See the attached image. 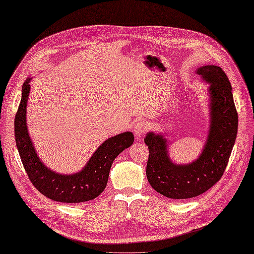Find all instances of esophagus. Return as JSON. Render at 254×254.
<instances>
[{"label":"esophagus","mask_w":254,"mask_h":254,"mask_svg":"<svg viewBox=\"0 0 254 254\" xmlns=\"http://www.w3.org/2000/svg\"><path fill=\"white\" fill-rule=\"evenodd\" d=\"M148 129H149V127L147 125V123H144V122H137L132 127L133 133L137 139H140L143 134L148 131Z\"/></svg>","instance_id":"1"}]
</instances>
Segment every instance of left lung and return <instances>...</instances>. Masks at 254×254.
<instances>
[{"mask_svg": "<svg viewBox=\"0 0 254 254\" xmlns=\"http://www.w3.org/2000/svg\"><path fill=\"white\" fill-rule=\"evenodd\" d=\"M210 84V129L205 149L196 161L178 165L169 159L168 144L161 134L149 132L147 179L158 193L169 198H192L205 193L221 179L238 132V113L228 76L220 66L205 65L197 70Z\"/></svg>", "mask_w": 254, "mask_h": 254, "instance_id": "obj_1", "label": "left lung"}]
</instances>
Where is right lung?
Instances as JSON below:
<instances>
[{
    "label": "right lung",
    "instance_id": "obj_1",
    "mask_svg": "<svg viewBox=\"0 0 254 254\" xmlns=\"http://www.w3.org/2000/svg\"><path fill=\"white\" fill-rule=\"evenodd\" d=\"M27 79L22 87V100L15 115V141L20 160L30 182L39 192L61 203H83L97 197L105 190L110 170L115 158L133 142L131 132H123L103 142L85 168L72 175L55 173L40 161L35 152L26 126V106L29 94Z\"/></svg>",
    "mask_w": 254,
    "mask_h": 254
}]
</instances>
